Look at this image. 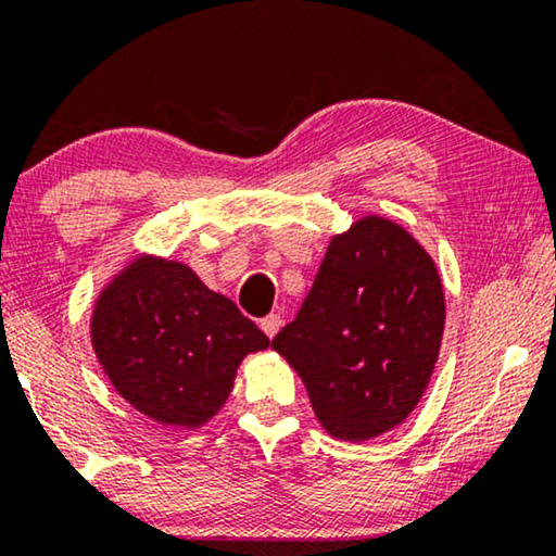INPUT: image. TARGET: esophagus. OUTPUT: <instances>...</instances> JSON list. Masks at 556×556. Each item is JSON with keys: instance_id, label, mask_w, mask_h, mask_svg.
I'll return each instance as SVG.
<instances>
[{"instance_id": "esophagus-1", "label": "esophagus", "mask_w": 556, "mask_h": 556, "mask_svg": "<svg viewBox=\"0 0 556 556\" xmlns=\"http://www.w3.org/2000/svg\"><path fill=\"white\" fill-rule=\"evenodd\" d=\"M260 327H262L264 334H267V337L271 339V337H275L277 331H279V327H281V317H279V314H269V317H264V319L260 321Z\"/></svg>"}]
</instances>
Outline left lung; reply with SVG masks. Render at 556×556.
I'll return each instance as SVG.
<instances>
[{
	"mask_svg": "<svg viewBox=\"0 0 556 556\" xmlns=\"http://www.w3.org/2000/svg\"><path fill=\"white\" fill-rule=\"evenodd\" d=\"M444 317L432 256L402 225L367 214L331 237L300 314L271 350L302 377L331 437L367 442L419 404Z\"/></svg>",
	"mask_w": 556,
	"mask_h": 556,
	"instance_id": "obj_1",
	"label": "left lung"
}]
</instances>
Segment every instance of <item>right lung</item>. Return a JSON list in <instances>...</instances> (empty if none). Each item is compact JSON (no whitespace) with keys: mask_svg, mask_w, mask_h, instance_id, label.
<instances>
[{"mask_svg":"<svg viewBox=\"0 0 556 556\" xmlns=\"http://www.w3.org/2000/svg\"><path fill=\"white\" fill-rule=\"evenodd\" d=\"M92 346L112 387L164 427L199 429L225 407L264 331L187 264L139 254L99 292Z\"/></svg>","mask_w":556,"mask_h":556,"instance_id":"add662e5","label":"right lung"}]
</instances>
